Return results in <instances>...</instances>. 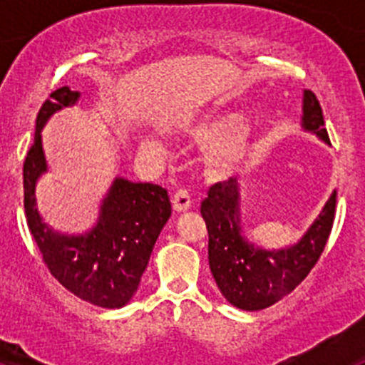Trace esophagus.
Here are the masks:
<instances>
[{
  "label": "esophagus",
  "mask_w": 365,
  "mask_h": 365,
  "mask_svg": "<svg viewBox=\"0 0 365 365\" xmlns=\"http://www.w3.org/2000/svg\"><path fill=\"white\" fill-rule=\"evenodd\" d=\"M173 210L175 212H186L192 208V199H190L188 192L186 190H177L172 197Z\"/></svg>",
  "instance_id": "obj_1"
}]
</instances>
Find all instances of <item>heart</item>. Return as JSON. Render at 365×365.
Wrapping results in <instances>:
<instances>
[{
  "label": "heart",
  "mask_w": 365,
  "mask_h": 365,
  "mask_svg": "<svg viewBox=\"0 0 365 365\" xmlns=\"http://www.w3.org/2000/svg\"><path fill=\"white\" fill-rule=\"evenodd\" d=\"M195 140L206 144L205 164L214 175H230L247 163L256 148V131L250 124L240 122L232 111L217 113L193 125Z\"/></svg>",
  "instance_id": "1"
}]
</instances>
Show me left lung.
Segmentation results:
<instances>
[{
	"label": "left lung",
	"mask_w": 365,
	"mask_h": 365,
	"mask_svg": "<svg viewBox=\"0 0 365 365\" xmlns=\"http://www.w3.org/2000/svg\"><path fill=\"white\" fill-rule=\"evenodd\" d=\"M302 128L329 144L320 102L309 89L303 91ZM240 197L237 180L228 179L210 186L201 202L208 228V263L219 291L234 307L261 311L294 291L320 259L333 228L336 190L298 243L278 250L256 247L245 237Z\"/></svg>",
	"instance_id": "left-lung-1"
}]
</instances>
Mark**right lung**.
I'll list each match as a JSON object with an SVG mask.
<instances>
[{
	"instance_id": "right-lung-1",
	"label": "right lung",
	"mask_w": 365,
	"mask_h": 365,
	"mask_svg": "<svg viewBox=\"0 0 365 365\" xmlns=\"http://www.w3.org/2000/svg\"><path fill=\"white\" fill-rule=\"evenodd\" d=\"M78 98V91L63 86L38 113L34 144L24 163L25 215L45 265L67 291L98 307L120 309L137 292L155 241L172 215V202L160 186L117 177L89 232L62 234L43 222L36 208L38 179L47 172L41 130L54 113Z\"/></svg>"
}]
</instances>
